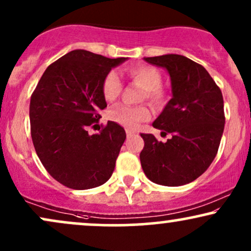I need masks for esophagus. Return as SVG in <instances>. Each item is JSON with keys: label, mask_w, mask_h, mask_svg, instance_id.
Instances as JSON below:
<instances>
[{"label": "esophagus", "mask_w": 251, "mask_h": 251, "mask_svg": "<svg viewBox=\"0 0 251 251\" xmlns=\"http://www.w3.org/2000/svg\"><path fill=\"white\" fill-rule=\"evenodd\" d=\"M134 134V131H132V129H126V135H127V137H131V135H133Z\"/></svg>", "instance_id": "1"}]
</instances>
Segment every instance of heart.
<instances>
[{
    "mask_svg": "<svg viewBox=\"0 0 251 251\" xmlns=\"http://www.w3.org/2000/svg\"><path fill=\"white\" fill-rule=\"evenodd\" d=\"M129 80L139 85L144 89L142 100H149L154 107L160 108L166 103V94L162 88L163 75L159 70L150 65H135L125 71ZM123 89V82L114 71L108 72L103 77L101 83V93L103 99L113 102L119 98ZM111 122L118 124L125 128L134 129L140 123L148 122L151 118V109L146 105L128 106L117 105L112 107L107 113Z\"/></svg>",
    "mask_w": 251,
    "mask_h": 251,
    "instance_id": "b5f03b06",
    "label": "heart"
}]
</instances>
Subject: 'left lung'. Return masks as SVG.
Segmentation results:
<instances>
[{
  "mask_svg": "<svg viewBox=\"0 0 251 251\" xmlns=\"http://www.w3.org/2000/svg\"><path fill=\"white\" fill-rule=\"evenodd\" d=\"M152 65L166 68L171 76L172 99L153 123L166 143L153 134L144 139L140 163L146 177L165 186H179L197 179L215 159L223 134V96L208 71L177 54L146 57Z\"/></svg>",
  "mask_w": 251,
  "mask_h": 251,
  "instance_id": "left-lung-1",
  "label": "left lung"
}]
</instances>
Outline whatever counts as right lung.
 <instances>
[{
	"mask_svg": "<svg viewBox=\"0 0 251 251\" xmlns=\"http://www.w3.org/2000/svg\"><path fill=\"white\" fill-rule=\"evenodd\" d=\"M125 57H109L77 50L50 63L30 98V134L37 157L54 179L67 188L102 185L113 174L126 139L113 122L89 134L107 107L103 77ZM100 129V128H99Z\"/></svg>",
	"mask_w": 251,
	"mask_h": 251,
	"instance_id": "add662e5",
	"label": "right lung"
}]
</instances>
